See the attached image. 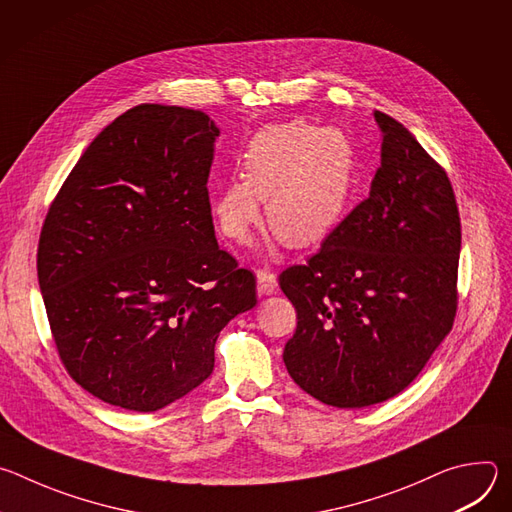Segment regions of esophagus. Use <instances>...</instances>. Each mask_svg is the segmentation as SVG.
Wrapping results in <instances>:
<instances>
[{
	"label": "esophagus",
	"instance_id": "esophagus-1",
	"mask_svg": "<svg viewBox=\"0 0 512 512\" xmlns=\"http://www.w3.org/2000/svg\"><path fill=\"white\" fill-rule=\"evenodd\" d=\"M277 287V275L269 269L257 271V291L259 296H271Z\"/></svg>",
	"mask_w": 512,
	"mask_h": 512
}]
</instances>
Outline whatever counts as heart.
I'll return each mask as SVG.
<instances>
[{
	"instance_id": "obj_1",
	"label": "heart",
	"mask_w": 512,
	"mask_h": 512,
	"mask_svg": "<svg viewBox=\"0 0 512 512\" xmlns=\"http://www.w3.org/2000/svg\"><path fill=\"white\" fill-rule=\"evenodd\" d=\"M241 176L210 188V212L221 233L245 243L263 200L271 231L287 245L306 247L330 235L348 210L356 182L354 145L336 127L269 125L247 143Z\"/></svg>"
}]
</instances>
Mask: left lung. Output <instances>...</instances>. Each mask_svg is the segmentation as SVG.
<instances>
[{
    "label": "left lung",
    "instance_id": "1",
    "mask_svg": "<svg viewBox=\"0 0 512 512\" xmlns=\"http://www.w3.org/2000/svg\"><path fill=\"white\" fill-rule=\"evenodd\" d=\"M381 168L306 265L279 275L298 312L283 350L314 399L383 403L421 373L452 330L462 227L446 170L393 117L375 111Z\"/></svg>",
    "mask_w": 512,
    "mask_h": 512
}]
</instances>
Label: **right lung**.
Returning a JSON list of instances; mask_svg holds the SVG:
<instances>
[{
  "mask_svg": "<svg viewBox=\"0 0 512 512\" xmlns=\"http://www.w3.org/2000/svg\"><path fill=\"white\" fill-rule=\"evenodd\" d=\"M214 121L137 105L93 141L56 194L38 283L68 375L97 399L158 411L214 369V344L257 304L218 249L208 202Z\"/></svg>",
  "mask_w": 512,
  "mask_h": 512,
  "instance_id": "1",
  "label": "right lung"
}]
</instances>
